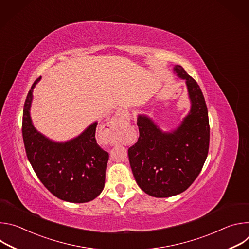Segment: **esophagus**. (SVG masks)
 Masks as SVG:
<instances>
[{"label": "esophagus", "mask_w": 249, "mask_h": 249, "mask_svg": "<svg viewBox=\"0 0 249 249\" xmlns=\"http://www.w3.org/2000/svg\"><path fill=\"white\" fill-rule=\"evenodd\" d=\"M123 114H124V111L116 114L115 117H113L110 122H108L107 124H106V130L111 131V132H114L115 130H117L119 128V126L122 124Z\"/></svg>", "instance_id": "obj_1"}]
</instances>
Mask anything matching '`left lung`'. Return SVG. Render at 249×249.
Wrapping results in <instances>:
<instances>
[{"mask_svg":"<svg viewBox=\"0 0 249 249\" xmlns=\"http://www.w3.org/2000/svg\"><path fill=\"white\" fill-rule=\"evenodd\" d=\"M173 71L186 81L190 112L171 132H162L151 118L139 115L140 136L128 150L137 184L157 198L185 191L201 172L209 152L210 125L202 90L181 66L176 65Z\"/></svg>","mask_w":249,"mask_h":249,"instance_id":"8db88e82","label":"left lung"}]
</instances>
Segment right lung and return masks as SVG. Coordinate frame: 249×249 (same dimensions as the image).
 Returning <instances> with one entry per match:
<instances>
[{
    "label": "right lung",
    "mask_w": 249,
    "mask_h": 249,
    "mask_svg": "<svg viewBox=\"0 0 249 249\" xmlns=\"http://www.w3.org/2000/svg\"><path fill=\"white\" fill-rule=\"evenodd\" d=\"M27 93L22 116V138L27 159L42 184L57 198L72 203L95 199L103 190L108 153L96 143L97 122L78 137L58 143L34 128L30 118L32 89Z\"/></svg>",
    "instance_id": "obj_1"
}]
</instances>
